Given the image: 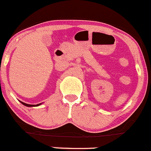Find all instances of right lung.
<instances>
[{
  "label": "right lung",
  "mask_w": 151,
  "mask_h": 151,
  "mask_svg": "<svg viewBox=\"0 0 151 151\" xmlns=\"http://www.w3.org/2000/svg\"><path fill=\"white\" fill-rule=\"evenodd\" d=\"M20 102L22 103V104L23 105H25V106H28V107H31V106H39V105H41L42 104V103H40V104H25V103L22 102V101H20Z\"/></svg>",
  "instance_id": "right-lung-1"
}]
</instances>
